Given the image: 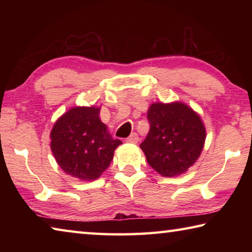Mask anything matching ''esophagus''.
I'll return each mask as SVG.
<instances>
[{
  "instance_id": "34e87169",
  "label": "esophagus",
  "mask_w": 252,
  "mask_h": 252,
  "mask_svg": "<svg viewBox=\"0 0 252 252\" xmlns=\"http://www.w3.org/2000/svg\"><path fill=\"white\" fill-rule=\"evenodd\" d=\"M139 141V136L138 134L133 132V133H131L129 138H126V142L127 143H138Z\"/></svg>"
}]
</instances>
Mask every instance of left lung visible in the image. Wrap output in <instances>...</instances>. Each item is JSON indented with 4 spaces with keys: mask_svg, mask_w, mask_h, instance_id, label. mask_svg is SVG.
Listing matches in <instances>:
<instances>
[{
    "mask_svg": "<svg viewBox=\"0 0 252 252\" xmlns=\"http://www.w3.org/2000/svg\"><path fill=\"white\" fill-rule=\"evenodd\" d=\"M150 130L140 148L148 163L161 176L186 172L202 151L206 129L197 113L176 102L155 103L148 111Z\"/></svg>",
    "mask_w": 252,
    "mask_h": 252,
    "instance_id": "8db88e82",
    "label": "left lung"
}]
</instances>
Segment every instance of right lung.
Returning a JSON list of instances; mask_svg holds the SVG:
<instances>
[{
    "label": "right lung",
    "mask_w": 252,
    "mask_h": 252,
    "mask_svg": "<svg viewBox=\"0 0 252 252\" xmlns=\"http://www.w3.org/2000/svg\"><path fill=\"white\" fill-rule=\"evenodd\" d=\"M99 113L94 106H76L60 118L51 131V149L59 165L83 181L99 178L122 143L109 134Z\"/></svg>",
    "instance_id": "add662e5"
}]
</instances>
